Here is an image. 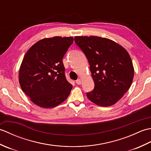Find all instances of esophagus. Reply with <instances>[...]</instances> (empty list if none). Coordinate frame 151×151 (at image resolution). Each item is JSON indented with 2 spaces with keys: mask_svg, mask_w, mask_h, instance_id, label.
Instances as JSON below:
<instances>
[{
  "mask_svg": "<svg viewBox=\"0 0 151 151\" xmlns=\"http://www.w3.org/2000/svg\"><path fill=\"white\" fill-rule=\"evenodd\" d=\"M76 84H78V85H81V79H78V80H76Z\"/></svg>",
  "mask_w": 151,
  "mask_h": 151,
  "instance_id": "obj_1",
  "label": "esophagus"
}]
</instances>
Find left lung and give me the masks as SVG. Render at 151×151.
Listing matches in <instances>:
<instances>
[{"instance_id":"obj_1","label":"left lung","mask_w":151,"mask_h":151,"mask_svg":"<svg viewBox=\"0 0 151 151\" xmlns=\"http://www.w3.org/2000/svg\"><path fill=\"white\" fill-rule=\"evenodd\" d=\"M75 41L87 58L94 89L88 98L101 106L116 103L130 87L134 70L127 51L120 45L98 36H76Z\"/></svg>"}]
</instances>
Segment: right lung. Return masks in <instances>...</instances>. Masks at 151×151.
<instances>
[{"label": "right lung", "instance_id": "add662e5", "mask_svg": "<svg viewBox=\"0 0 151 151\" xmlns=\"http://www.w3.org/2000/svg\"><path fill=\"white\" fill-rule=\"evenodd\" d=\"M73 43V37L45 38L25 54L19 69V84L35 104L54 108L68 97L73 86L66 79L62 60Z\"/></svg>", "mask_w": 151, "mask_h": 151}]
</instances>
